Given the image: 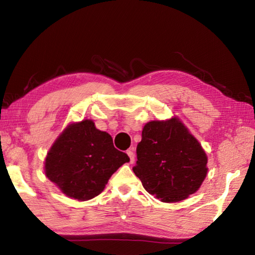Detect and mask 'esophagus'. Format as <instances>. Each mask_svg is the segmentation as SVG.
I'll use <instances>...</instances> for the list:
<instances>
[{"instance_id": "34e87169", "label": "esophagus", "mask_w": 255, "mask_h": 255, "mask_svg": "<svg viewBox=\"0 0 255 255\" xmlns=\"http://www.w3.org/2000/svg\"><path fill=\"white\" fill-rule=\"evenodd\" d=\"M127 155L129 156V159H130V163L135 162V153H133L132 149H128L127 150Z\"/></svg>"}]
</instances>
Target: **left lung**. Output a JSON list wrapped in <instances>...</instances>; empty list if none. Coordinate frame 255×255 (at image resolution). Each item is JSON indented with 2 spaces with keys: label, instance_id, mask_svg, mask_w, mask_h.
I'll list each match as a JSON object with an SVG mask.
<instances>
[{
  "label": "left lung",
  "instance_id": "obj_1",
  "mask_svg": "<svg viewBox=\"0 0 255 255\" xmlns=\"http://www.w3.org/2000/svg\"><path fill=\"white\" fill-rule=\"evenodd\" d=\"M133 173L150 195L176 202L200 188L207 175V155L178 118L144 126Z\"/></svg>",
  "mask_w": 255,
  "mask_h": 255
}]
</instances>
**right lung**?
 <instances>
[{"instance_id":"add662e5","label":"right lung","mask_w":255,"mask_h":255,"mask_svg":"<svg viewBox=\"0 0 255 255\" xmlns=\"http://www.w3.org/2000/svg\"><path fill=\"white\" fill-rule=\"evenodd\" d=\"M126 162L128 155L115 148L109 133L86 119L60 133L47 154L45 173L67 197L85 201L100 195Z\"/></svg>"}]
</instances>
